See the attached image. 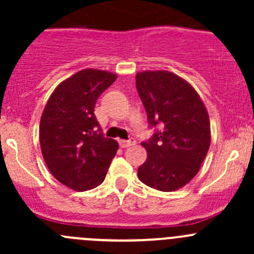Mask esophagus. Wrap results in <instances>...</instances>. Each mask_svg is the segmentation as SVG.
<instances>
[{"label":"esophagus","mask_w":254,"mask_h":254,"mask_svg":"<svg viewBox=\"0 0 254 254\" xmlns=\"http://www.w3.org/2000/svg\"><path fill=\"white\" fill-rule=\"evenodd\" d=\"M119 145L122 146L123 148L129 147V146L135 145V140H134V139H130V140H120V141H119Z\"/></svg>","instance_id":"34e87169"}]
</instances>
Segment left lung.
<instances>
[{
	"label": "left lung",
	"instance_id": "obj_1",
	"mask_svg": "<svg viewBox=\"0 0 254 254\" xmlns=\"http://www.w3.org/2000/svg\"><path fill=\"white\" fill-rule=\"evenodd\" d=\"M136 89L151 127L162 125L141 142L147 158L137 177L161 191L183 188L199 172L210 147L205 104L189 82L170 71L137 72Z\"/></svg>",
	"mask_w": 254,
	"mask_h": 254
}]
</instances>
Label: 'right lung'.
I'll list each match as a JSON object with an SVG mask.
<instances>
[{
	"label": "right lung",
	"mask_w": 254,
	"mask_h": 254,
	"mask_svg": "<svg viewBox=\"0 0 254 254\" xmlns=\"http://www.w3.org/2000/svg\"><path fill=\"white\" fill-rule=\"evenodd\" d=\"M115 79L109 71H78L54 89L43 111V157L51 175L73 190L98 187L119 147L115 140L104 137L94 115L97 99Z\"/></svg>",
	"instance_id": "add662e5"
}]
</instances>
